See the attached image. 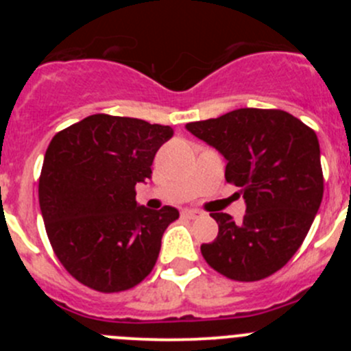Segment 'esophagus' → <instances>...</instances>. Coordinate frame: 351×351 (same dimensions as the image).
I'll return each mask as SVG.
<instances>
[{
	"instance_id": "esophagus-1",
	"label": "esophagus",
	"mask_w": 351,
	"mask_h": 351,
	"mask_svg": "<svg viewBox=\"0 0 351 351\" xmlns=\"http://www.w3.org/2000/svg\"><path fill=\"white\" fill-rule=\"evenodd\" d=\"M182 215L186 219H197V217H202V215H204V212L195 210V208H185V210L182 212Z\"/></svg>"
}]
</instances>
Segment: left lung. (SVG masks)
Returning a JSON list of instances; mask_svg holds the SVG:
<instances>
[{
  "label": "left lung",
  "mask_w": 351,
  "mask_h": 351,
  "mask_svg": "<svg viewBox=\"0 0 351 351\" xmlns=\"http://www.w3.org/2000/svg\"><path fill=\"white\" fill-rule=\"evenodd\" d=\"M186 130L226 158V180L246 202L241 222L212 212L217 238L202 256L224 277L256 282L295 254L324 192L316 132L284 110L239 108L186 123Z\"/></svg>",
  "instance_id": "obj_1"
}]
</instances>
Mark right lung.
I'll use <instances>...</instances> for the list:
<instances>
[{
	"label": "right lung",
	"instance_id": "right-lung-1",
	"mask_svg": "<svg viewBox=\"0 0 351 351\" xmlns=\"http://www.w3.org/2000/svg\"><path fill=\"white\" fill-rule=\"evenodd\" d=\"M169 125L97 113L52 137L38 180L45 231L62 267L90 289L122 292L154 268L166 228L180 212L137 205Z\"/></svg>",
	"mask_w": 351,
	"mask_h": 351
}]
</instances>
